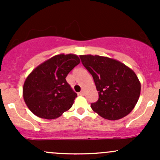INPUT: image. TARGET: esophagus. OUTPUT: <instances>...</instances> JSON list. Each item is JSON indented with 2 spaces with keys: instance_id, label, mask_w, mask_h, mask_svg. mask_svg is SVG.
Returning <instances> with one entry per match:
<instances>
[{
  "instance_id": "1",
  "label": "esophagus",
  "mask_w": 160,
  "mask_h": 160,
  "mask_svg": "<svg viewBox=\"0 0 160 160\" xmlns=\"http://www.w3.org/2000/svg\"><path fill=\"white\" fill-rule=\"evenodd\" d=\"M85 94V91L84 90H82V91L80 92V95H82V96H83V95Z\"/></svg>"
}]
</instances>
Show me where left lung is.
Wrapping results in <instances>:
<instances>
[{
	"label": "left lung",
	"instance_id": "1",
	"mask_svg": "<svg viewBox=\"0 0 160 160\" xmlns=\"http://www.w3.org/2000/svg\"><path fill=\"white\" fill-rule=\"evenodd\" d=\"M82 64L93 77L98 101L90 107L100 116L118 120L133 110L139 98L141 84L134 71L122 62L105 56L82 55Z\"/></svg>",
	"mask_w": 160,
	"mask_h": 160
}]
</instances>
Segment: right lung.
Masks as SVG:
<instances>
[{"mask_svg": "<svg viewBox=\"0 0 160 160\" xmlns=\"http://www.w3.org/2000/svg\"><path fill=\"white\" fill-rule=\"evenodd\" d=\"M80 62L77 55L59 54L32 70L24 83L23 97L34 114L55 119L72 107L77 94L66 77Z\"/></svg>", "mask_w": 160, "mask_h": 160, "instance_id": "add662e5", "label": "right lung"}]
</instances>
